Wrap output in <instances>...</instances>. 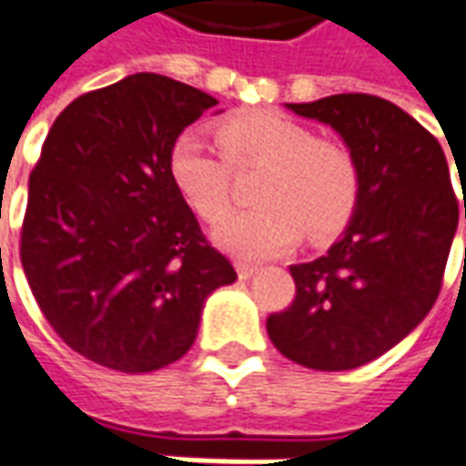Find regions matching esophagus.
I'll return each instance as SVG.
<instances>
[{
  "label": "esophagus",
  "instance_id": "obj_1",
  "mask_svg": "<svg viewBox=\"0 0 466 466\" xmlns=\"http://www.w3.org/2000/svg\"><path fill=\"white\" fill-rule=\"evenodd\" d=\"M257 272H259V267H257V264L237 262V274H239V279H249V277H254Z\"/></svg>",
  "mask_w": 466,
  "mask_h": 466
}]
</instances>
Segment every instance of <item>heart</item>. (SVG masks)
Wrapping results in <instances>:
<instances>
[{
    "label": "heart",
    "instance_id": "obj_1",
    "mask_svg": "<svg viewBox=\"0 0 466 466\" xmlns=\"http://www.w3.org/2000/svg\"><path fill=\"white\" fill-rule=\"evenodd\" d=\"M214 152L197 132L169 147L167 172L184 204L207 222L232 202V172L259 167L252 209H239L214 227L219 247L239 257H274L299 237L319 244L351 222L361 194L360 164L337 139L272 109H254L214 122Z\"/></svg>",
    "mask_w": 466,
    "mask_h": 466
}]
</instances>
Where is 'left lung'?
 <instances>
[{"label": "left lung", "instance_id": "1", "mask_svg": "<svg viewBox=\"0 0 466 466\" xmlns=\"http://www.w3.org/2000/svg\"><path fill=\"white\" fill-rule=\"evenodd\" d=\"M289 109L342 134L360 164L361 194L329 252L289 267L294 302L269 314L267 332L302 367L357 370L401 342L434 307L460 204L440 142L397 105L334 95Z\"/></svg>", "mask_w": 466, "mask_h": 466}]
</instances>
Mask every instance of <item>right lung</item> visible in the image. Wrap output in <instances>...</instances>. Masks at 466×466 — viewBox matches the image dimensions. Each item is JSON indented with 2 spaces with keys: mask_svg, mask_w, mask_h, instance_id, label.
Instances as JSON below:
<instances>
[{
  "mask_svg": "<svg viewBox=\"0 0 466 466\" xmlns=\"http://www.w3.org/2000/svg\"><path fill=\"white\" fill-rule=\"evenodd\" d=\"M217 99L139 72L76 96L29 174L19 257L59 339L139 374L184 357L204 299L237 279L172 187L167 154Z\"/></svg>",
  "mask_w": 466,
  "mask_h": 466,
  "instance_id": "right-lung-1",
  "label": "right lung"
}]
</instances>
